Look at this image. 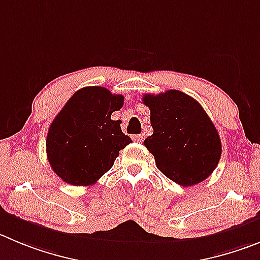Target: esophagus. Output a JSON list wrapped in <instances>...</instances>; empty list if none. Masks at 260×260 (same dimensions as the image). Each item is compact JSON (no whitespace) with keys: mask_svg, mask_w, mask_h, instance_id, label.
Instances as JSON below:
<instances>
[{"mask_svg":"<svg viewBox=\"0 0 260 260\" xmlns=\"http://www.w3.org/2000/svg\"><path fill=\"white\" fill-rule=\"evenodd\" d=\"M145 136L144 135H135L133 136V140H135L136 142H142L144 141Z\"/></svg>","mask_w":260,"mask_h":260,"instance_id":"1","label":"esophagus"}]
</instances>
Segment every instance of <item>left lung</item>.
I'll return each mask as SVG.
<instances>
[{
    "mask_svg": "<svg viewBox=\"0 0 260 260\" xmlns=\"http://www.w3.org/2000/svg\"><path fill=\"white\" fill-rule=\"evenodd\" d=\"M142 101L150 109L154 129L144 145L157 169L185 187L207 179L219 163L222 144L203 106L177 89L146 93Z\"/></svg>",
    "mask_w": 260,
    "mask_h": 260,
    "instance_id": "obj_1",
    "label": "left lung"
}]
</instances>
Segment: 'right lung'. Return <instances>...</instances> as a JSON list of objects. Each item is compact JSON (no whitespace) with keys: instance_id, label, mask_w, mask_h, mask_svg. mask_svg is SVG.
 I'll return each instance as SVG.
<instances>
[{"instance_id":"1","label":"right lung","mask_w":260,"mask_h":260,"mask_svg":"<svg viewBox=\"0 0 260 260\" xmlns=\"http://www.w3.org/2000/svg\"><path fill=\"white\" fill-rule=\"evenodd\" d=\"M122 94L104 87H84L69 99L48 128L46 151L51 168L73 186H89L113 167L119 151L132 142L122 132Z\"/></svg>"}]
</instances>
